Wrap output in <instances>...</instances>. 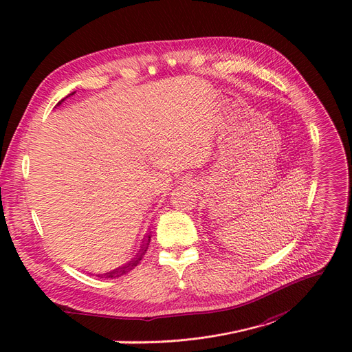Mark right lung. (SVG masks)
I'll return each instance as SVG.
<instances>
[{
	"instance_id": "obj_1",
	"label": "right lung",
	"mask_w": 352,
	"mask_h": 352,
	"mask_svg": "<svg viewBox=\"0 0 352 352\" xmlns=\"http://www.w3.org/2000/svg\"><path fill=\"white\" fill-rule=\"evenodd\" d=\"M59 104H60V101H59ZM149 242H151V236H146V239L143 241V245L140 246L139 254L132 259V261H129L127 264H124V265H122V267H119V268H116V270H113V271H110V272H106V274L98 276V277H101V278H102V277H104V278H117V277H122V276L127 274V272L132 271V270L142 261L143 255H145L146 251H148Z\"/></svg>"
}]
</instances>
